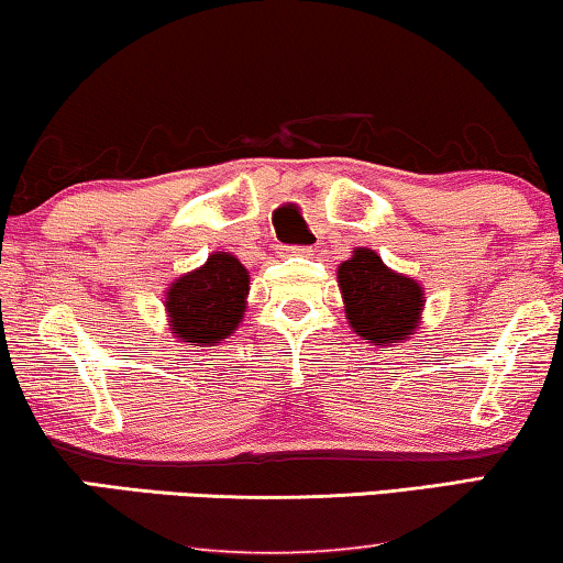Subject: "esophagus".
<instances>
[{
	"label": "esophagus",
	"mask_w": 563,
	"mask_h": 563,
	"mask_svg": "<svg viewBox=\"0 0 563 563\" xmlns=\"http://www.w3.org/2000/svg\"><path fill=\"white\" fill-rule=\"evenodd\" d=\"M286 252L288 254H309V249H306V246H288Z\"/></svg>",
	"instance_id": "esophagus-1"
}]
</instances>
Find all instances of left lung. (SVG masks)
I'll list each match as a JSON object with an SVG mask.
<instances>
[{
  "instance_id": "obj_1",
  "label": "left lung",
  "mask_w": 563,
  "mask_h": 563,
  "mask_svg": "<svg viewBox=\"0 0 563 563\" xmlns=\"http://www.w3.org/2000/svg\"><path fill=\"white\" fill-rule=\"evenodd\" d=\"M338 283L347 322L368 343H402L416 332L423 309L421 286L393 273L372 249H355L340 265Z\"/></svg>"
}]
</instances>
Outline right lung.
<instances>
[{"label":"right lung","mask_w":563,"mask_h":563,"mask_svg":"<svg viewBox=\"0 0 563 563\" xmlns=\"http://www.w3.org/2000/svg\"><path fill=\"white\" fill-rule=\"evenodd\" d=\"M249 273L229 252H218L168 288L170 330L184 343L210 345L236 330L246 309Z\"/></svg>","instance_id":"right-lung-1"}]
</instances>
